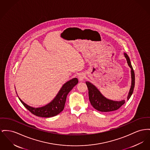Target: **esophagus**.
<instances>
[{
    "label": "esophagus",
    "instance_id": "esophagus-1",
    "mask_svg": "<svg viewBox=\"0 0 150 150\" xmlns=\"http://www.w3.org/2000/svg\"><path fill=\"white\" fill-rule=\"evenodd\" d=\"M86 78V75L84 73H80L78 76V79L80 81H83Z\"/></svg>",
    "mask_w": 150,
    "mask_h": 150
}]
</instances>
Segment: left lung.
Masks as SVG:
<instances>
[{
    "label": "left lung",
    "instance_id": "1",
    "mask_svg": "<svg viewBox=\"0 0 150 150\" xmlns=\"http://www.w3.org/2000/svg\"><path fill=\"white\" fill-rule=\"evenodd\" d=\"M124 55L125 58H126L129 66L131 69L132 85L127 96V100H129L131 96L132 95L135 86V74L132 69V66L131 64V62L129 56L126 53H124ZM86 83L88 87L89 100L90 101L91 104L98 111L103 112L115 111L118 109L121 106L125 104V100L116 101L106 98L100 93L98 89L92 83H91L89 81H86Z\"/></svg>",
    "mask_w": 150,
    "mask_h": 150
}]
</instances>
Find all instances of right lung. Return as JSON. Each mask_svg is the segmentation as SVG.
I'll list each match as a JSON object with an SVG mask.
<instances>
[{
  "instance_id": "obj_1",
  "label": "right lung",
  "mask_w": 150,
  "mask_h": 150,
  "mask_svg": "<svg viewBox=\"0 0 150 150\" xmlns=\"http://www.w3.org/2000/svg\"><path fill=\"white\" fill-rule=\"evenodd\" d=\"M78 83L77 78H73L66 82L54 98L53 101L46 105L40 108H33L24 103L20 98L19 100L27 109L33 115L41 117H51L60 113L64 109L66 97L71 90Z\"/></svg>"
}]
</instances>
